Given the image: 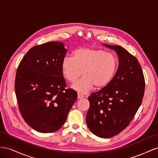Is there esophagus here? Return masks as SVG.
Wrapping results in <instances>:
<instances>
[{"label": "esophagus", "instance_id": "obj_1", "mask_svg": "<svg viewBox=\"0 0 158 158\" xmlns=\"http://www.w3.org/2000/svg\"><path fill=\"white\" fill-rule=\"evenodd\" d=\"M77 98H78L79 99L83 98H84V95H83V94H80V93H79V94H78V95H77Z\"/></svg>", "mask_w": 158, "mask_h": 158}]
</instances>
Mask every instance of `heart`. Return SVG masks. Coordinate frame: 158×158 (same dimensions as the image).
<instances>
[{"label": "heart", "instance_id": "obj_1", "mask_svg": "<svg viewBox=\"0 0 158 158\" xmlns=\"http://www.w3.org/2000/svg\"><path fill=\"white\" fill-rule=\"evenodd\" d=\"M118 60L114 54L96 48H79L73 52V58L65 57L61 64L62 73L71 83H75L82 74L83 78L73 88L85 93L94 86L96 89L109 85L116 73Z\"/></svg>", "mask_w": 158, "mask_h": 158}]
</instances>
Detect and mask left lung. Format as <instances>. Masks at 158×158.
I'll return each mask as SVG.
<instances>
[{
	"instance_id": "8db88e82",
	"label": "left lung",
	"mask_w": 158,
	"mask_h": 158,
	"mask_svg": "<svg viewBox=\"0 0 158 158\" xmlns=\"http://www.w3.org/2000/svg\"><path fill=\"white\" fill-rule=\"evenodd\" d=\"M119 57V66L113 80L88 98L86 122L91 132L109 138L127 128L140 106L145 79L137 58L119 46L105 44Z\"/></svg>"
}]
</instances>
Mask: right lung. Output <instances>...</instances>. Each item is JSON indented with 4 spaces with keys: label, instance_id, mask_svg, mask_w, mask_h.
<instances>
[{
    "label": "right lung",
    "instance_id": "obj_1",
    "mask_svg": "<svg viewBox=\"0 0 158 158\" xmlns=\"http://www.w3.org/2000/svg\"><path fill=\"white\" fill-rule=\"evenodd\" d=\"M67 49L64 44L49 42L31 48L22 58L15 78V93L26 123L42 133L59 130L77 98L65 89L61 64Z\"/></svg>",
    "mask_w": 158,
    "mask_h": 158
}]
</instances>
